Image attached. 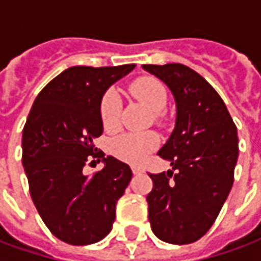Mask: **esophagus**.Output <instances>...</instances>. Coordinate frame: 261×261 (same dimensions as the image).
<instances>
[{
    "mask_svg": "<svg viewBox=\"0 0 261 261\" xmlns=\"http://www.w3.org/2000/svg\"><path fill=\"white\" fill-rule=\"evenodd\" d=\"M131 169H133V174H141L144 171V169L141 168V167H138V165H133Z\"/></svg>",
    "mask_w": 261,
    "mask_h": 261,
    "instance_id": "34e87169",
    "label": "esophagus"
}]
</instances>
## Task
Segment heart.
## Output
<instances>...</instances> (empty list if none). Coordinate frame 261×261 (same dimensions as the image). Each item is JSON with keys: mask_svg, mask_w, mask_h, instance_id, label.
<instances>
[{"mask_svg": "<svg viewBox=\"0 0 261 261\" xmlns=\"http://www.w3.org/2000/svg\"><path fill=\"white\" fill-rule=\"evenodd\" d=\"M131 94L138 99L151 112L158 113L167 106L168 94L161 82L151 76H144L133 82L130 86ZM121 103L114 90L106 92L100 101V117L106 130L112 131L117 128L120 123ZM158 137L152 131L145 133H124L113 140L112 149L114 155L123 161L138 164L144 161L149 152L158 147Z\"/></svg>", "mask_w": 261, "mask_h": 261, "instance_id": "1", "label": "heart"}]
</instances>
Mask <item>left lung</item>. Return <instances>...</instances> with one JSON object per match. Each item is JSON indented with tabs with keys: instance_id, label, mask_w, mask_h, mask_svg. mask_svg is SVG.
Segmentation results:
<instances>
[{
	"instance_id": "left-lung-1",
	"label": "left lung",
	"mask_w": 261,
	"mask_h": 261,
	"mask_svg": "<svg viewBox=\"0 0 261 261\" xmlns=\"http://www.w3.org/2000/svg\"><path fill=\"white\" fill-rule=\"evenodd\" d=\"M143 69L169 87L176 103L175 128L158 151L172 171L149 174L151 229L162 242L194 243L211 229L232 189L238 128L218 92L191 67L167 63Z\"/></svg>"
}]
</instances>
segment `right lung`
<instances>
[{"mask_svg":"<svg viewBox=\"0 0 261 261\" xmlns=\"http://www.w3.org/2000/svg\"><path fill=\"white\" fill-rule=\"evenodd\" d=\"M134 67H69L42 89L29 112L22 131L29 192L43 223L65 243L92 245L112 230L133 172L117 158L96 153L93 141L103 133V94ZM92 158H101L105 168L86 175L83 167Z\"/></svg>","mask_w":261,"mask_h":261,"instance_id":"obj_1","label":"right lung"}]
</instances>
